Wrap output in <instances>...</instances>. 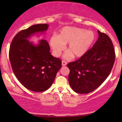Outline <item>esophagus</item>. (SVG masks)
<instances>
[{"label": "esophagus", "mask_w": 122, "mask_h": 122, "mask_svg": "<svg viewBox=\"0 0 122 122\" xmlns=\"http://www.w3.org/2000/svg\"><path fill=\"white\" fill-rule=\"evenodd\" d=\"M66 64H67V62H66L65 61H64V60H62V66H65V65H66Z\"/></svg>", "instance_id": "1"}]
</instances>
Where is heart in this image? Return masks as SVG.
<instances>
[{"instance_id":"heart-1","label":"heart","mask_w":122,"mask_h":122,"mask_svg":"<svg viewBox=\"0 0 122 122\" xmlns=\"http://www.w3.org/2000/svg\"><path fill=\"white\" fill-rule=\"evenodd\" d=\"M95 36L92 31L75 27H65L61 29L56 37L50 40V45L56 56L60 55L66 45V53L64 55L66 58L72 57L80 58L88 51L94 41Z\"/></svg>"}]
</instances>
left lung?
Wrapping results in <instances>:
<instances>
[{"mask_svg":"<svg viewBox=\"0 0 122 122\" xmlns=\"http://www.w3.org/2000/svg\"><path fill=\"white\" fill-rule=\"evenodd\" d=\"M97 32L98 40L92 48L67 65L69 84L77 93L85 94L95 90L108 77L114 64L115 53L111 40L105 33Z\"/></svg>","mask_w":122,"mask_h":122,"instance_id":"left-lung-1","label":"left lung"}]
</instances>
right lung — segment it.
<instances>
[{
	"instance_id": "add662e5",
	"label": "right lung",
	"mask_w": 122,
	"mask_h": 122,
	"mask_svg": "<svg viewBox=\"0 0 122 122\" xmlns=\"http://www.w3.org/2000/svg\"><path fill=\"white\" fill-rule=\"evenodd\" d=\"M49 25H34L21 30L14 37L9 58L14 73L25 88L34 92H43L52 85L62 66L60 58L52 56L49 45L41 40L34 45L28 39L35 33L47 30Z\"/></svg>"
}]
</instances>
